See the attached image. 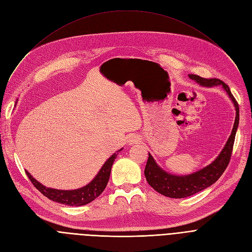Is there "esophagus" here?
<instances>
[{"label":"esophagus","instance_id":"1","mask_svg":"<svg viewBox=\"0 0 252 252\" xmlns=\"http://www.w3.org/2000/svg\"><path fill=\"white\" fill-rule=\"evenodd\" d=\"M129 143H135V142H138L139 141V138H137L136 136H130L129 139H128Z\"/></svg>","mask_w":252,"mask_h":252}]
</instances>
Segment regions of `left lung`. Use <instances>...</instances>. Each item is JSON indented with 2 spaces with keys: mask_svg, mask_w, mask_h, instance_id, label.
Masks as SVG:
<instances>
[{
  "mask_svg": "<svg viewBox=\"0 0 252 252\" xmlns=\"http://www.w3.org/2000/svg\"><path fill=\"white\" fill-rule=\"evenodd\" d=\"M189 77L204 87L222 85L223 89L226 90L235 105L236 118L232 134L219 157L213 163L200 169L199 171H197V173L183 177L169 175L156 164L153 157L149 153L147 164L144 171L145 177H146L148 184L155 191L169 198H185L192 196L211 186V185L215 184L220 179L231 160L236 130L238 127V124H239V105H238L236 99L234 98L228 85L216 77L204 78L195 74H190Z\"/></svg>",
  "mask_w": 252,
  "mask_h": 252,
  "instance_id": "8db88e82",
  "label": "left lung"
}]
</instances>
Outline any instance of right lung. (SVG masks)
<instances>
[{"label":"right lung","mask_w":252,"mask_h":252,"mask_svg":"<svg viewBox=\"0 0 252 252\" xmlns=\"http://www.w3.org/2000/svg\"><path fill=\"white\" fill-rule=\"evenodd\" d=\"M117 156V153H114L109 159L104 163L102 168L96 176V178L93 180L87 186L77 189V190H71V191H64V190H56L47 188L41 183H38L36 180H34L29 171H25L26 176L29 177L31 182L32 183L33 186L41 192L44 196L49 198L50 200H53L55 202H59L65 205L69 206H81L90 203L97 198L101 193L104 191V189L107 186V183L109 181L110 171L113 164V161Z\"/></svg>","instance_id":"right-lung-1"}]
</instances>
